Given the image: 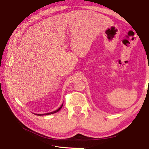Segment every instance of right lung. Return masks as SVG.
Masks as SVG:
<instances>
[{"label": "right lung", "instance_id": "add662e5", "mask_svg": "<svg viewBox=\"0 0 149 149\" xmlns=\"http://www.w3.org/2000/svg\"><path fill=\"white\" fill-rule=\"evenodd\" d=\"M63 107V104L61 105V106L59 108H58V109H57V110H55V111H52V112H51V113H45L46 115H49V114H52V113H56V112H57V111H58L60 110L61 109V108ZM36 115H37V116H41V114H36ZM43 115H45V114H43Z\"/></svg>", "mask_w": 149, "mask_h": 149}]
</instances>
